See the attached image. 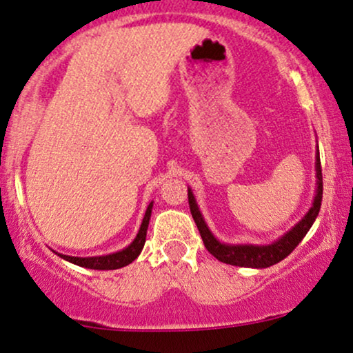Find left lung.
Returning a JSON list of instances; mask_svg holds the SVG:
<instances>
[{
  "label": "left lung",
  "instance_id": "1",
  "mask_svg": "<svg viewBox=\"0 0 353 353\" xmlns=\"http://www.w3.org/2000/svg\"><path fill=\"white\" fill-rule=\"evenodd\" d=\"M316 177H317V189L316 197H314L312 207L309 209L307 214L299 220L290 232L284 233L281 239H278L271 245H228L222 243L214 236V233L209 230L205 220H203L201 210H199L197 202L192 190L189 189V207L190 214H192L194 222L197 225L199 233H201L203 245L209 250V253L214 254L219 261L227 263L233 266H243V268H268L290 254L292 250L301 243L305 233L312 227L314 220L317 219L321 210L322 202V169H321V158H319V148H317L316 156Z\"/></svg>",
  "mask_w": 353,
  "mask_h": 353
}]
</instances>
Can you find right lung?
I'll list each match as a JSON object with an SVG mask.
<instances>
[{"label":"right lung","mask_w":353,"mask_h":353,"mask_svg":"<svg viewBox=\"0 0 353 353\" xmlns=\"http://www.w3.org/2000/svg\"><path fill=\"white\" fill-rule=\"evenodd\" d=\"M151 210H152V202L148 205L146 214H144L143 223L139 227L138 235L136 239L131 241V243L123 248L121 252L112 253V254H105V256H90V258H79V256H69V254H62L57 253L59 256L63 258L65 261L74 263V265L82 266V268H90V270H118L123 268V266L130 265L131 261H134L136 258L139 256L141 253L144 241H146V232H148V225H150V219H151Z\"/></svg>","instance_id":"add662e5"}]
</instances>
